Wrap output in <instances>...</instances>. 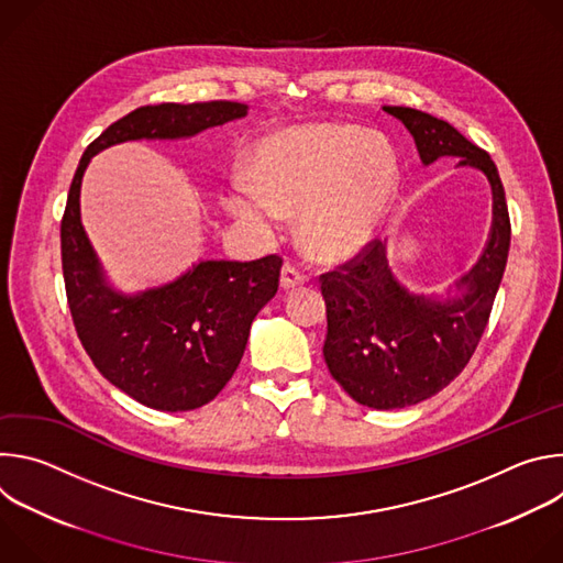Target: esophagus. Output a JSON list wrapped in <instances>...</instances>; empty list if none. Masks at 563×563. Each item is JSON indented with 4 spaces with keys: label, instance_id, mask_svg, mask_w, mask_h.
<instances>
[{
    "label": "esophagus",
    "instance_id": "esophagus-1",
    "mask_svg": "<svg viewBox=\"0 0 563 563\" xmlns=\"http://www.w3.org/2000/svg\"><path fill=\"white\" fill-rule=\"evenodd\" d=\"M305 280H307V276L298 265H294V263L283 265V272H280V287L283 289H294L298 285H305Z\"/></svg>",
    "mask_w": 563,
    "mask_h": 563
}]
</instances>
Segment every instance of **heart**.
Masks as SVG:
<instances>
[{"label":"heart","mask_w":563,"mask_h":563,"mask_svg":"<svg viewBox=\"0 0 563 563\" xmlns=\"http://www.w3.org/2000/svg\"><path fill=\"white\" fill-rule=\"evenodd\" d=\"M250 194L231 196L229 211L269 224L298 213L302 250L320 263L363 252L398 185L391 148L354 124L316 122L267 133L250 155Z\"/></svg>","instance_id":"b5f03b06"}]
</instances>
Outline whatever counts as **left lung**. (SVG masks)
Listing matches in <instances>:
<instances>
[{
  "label": "left lung",
  "mask_w": 563,
  "mask_h": 563,
  "mask_svg": "<svg viewBox=\"0 0 563 563\" xmlns=\"http://www.w3.org/2000/svg\"><path fill=\"white\" fill-rule=\"evenodd\" d=\"M415 137L428 167L443 155L484 172L493 187V227L484 254L456 283V296H426L400 285L374 240L354 261L320 276L328 305L325 363L361 406L398 410L450 385L484 334L510 250L506 191L490 155L452 124L410 107H383Z\"/></svg>",
  "instance_id": "obj_1"
}]
</instances>
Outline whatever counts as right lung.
I'll list each match as a JSON object with an SVG mask.
<instances>
[{"mask_svg": "<svg viewBox=\"0 0 563 563\" xmlns=\"http://www.w3.org/2000/svg\"><path fill=\"white\" fill-rule=\"evenodd\" d=\"M240 102L140 107L93 140L73 176L62 218V269L79 341L100 374L137 404L187 412L207 406L245 354L258 311L276 296L283 261H200L137 294L115 289L79 218L91 157L129 140H180L247 115Z\"/></svg>", "mask_w": 563, "mask_h": 563, "instance_id": "right-lung-1", "label": "right lung"}]
</instances>
